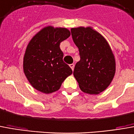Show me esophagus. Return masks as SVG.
<instances>
[{"label": "esophagus", "mask_w": 134, "mask_h": 134, "mask_svg": "<svg viewBox=\"0 0 134 134\" xmlns=\"http://www.w3.org/2000/svg\"><path fill=\"white\" fill-rule=\"evenodd\" d=\"M70 68L72 69V70H74V67H75V64H70Z\"/></svg>", "instance_id": "34e87169"}]
</instances>
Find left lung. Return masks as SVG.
<instances>
[{
  "instance_id": "left-lung-1",
  "label": "left lung",
  "mask_w": 134,
  "mask_h": 134,
  "mask_svg": "<svg viewBox=\"0 0 134 134\" xmlns=\"http://www.w3.org/2000/svg\"><path fill=\"white\" fill-rule=\"evenodd\" d=\"M80 60L74 69V77L84 93L96 95L113 81L116 70L115 56L108 42L91 27L71 29Z\"/></svg>"
}]
</instances>
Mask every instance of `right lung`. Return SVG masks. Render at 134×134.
Instances as JSON below:
<instances>
[{"instance_id":"1","label":"right lung","mask_w":134,"mask_h":134,"mask_svg":"<svg viewBox=\"0 0 134 134\" xmlns=\"http://www.w3.org/2000/svg\"><path fill=\"white\" fill-rule=\"evenodd\" d=\"M70 36L64 27L46 26L30 41L23 59V70L31 86L38 91L51 93L60 88L72 71L63 61L61 42Z\"/></svg>"}]
</instances>
